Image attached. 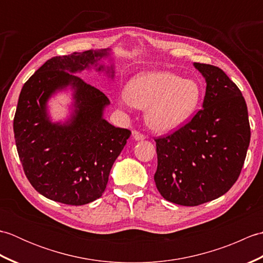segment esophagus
I'll return each mask as SVG.
<instances>
[{"mask_svg": "<svg viewBox=\"0 0 263 263\" xmlns=\"http://www.w3.org/2000/svg\"><path fill=\"white\" fill-rule=\"evenodd\" d=\"M132 136H133V138L136 139V140H143V139L146 138V136H144L143 133L139 132V131H137V130H135V131L132 132Z\"/></svg>", "mask_w": 263, "mask_h": 263, "instance_id": "34e87169", "label": "esophagus"}]
</instances>
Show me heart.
Listing matches in <instances>:
<instances>
[{"instance_id":"obj_1","label":"heart","mask_w":263,"mask_h":263,"mask_svg":"<svg viewBox=\"0 0 263 263\" xmlns=\"http://www.w3.org/2000/svg\"><path fill=\"white\" fill-rule=\"evenodd\" d=\"M200 87L192 79H182L171 72H148L133 78L122 102L147 109V122L156 131L180 126L197 108Z\"/></svg>"}]
</instances>
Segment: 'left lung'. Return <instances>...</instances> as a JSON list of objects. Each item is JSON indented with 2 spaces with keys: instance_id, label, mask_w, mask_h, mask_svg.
I'll return each instance as SVG.
<instances>
[{
  "instance_id": "obj_1",
  "label": "left lung",
  "mask_w": 263,
  "mask_h": 263,
  "mask_svg": "<svg viewBox=\"0 0 263 263\" xmlns=\"http://www.w3.org/2000/svg\"><path fill=\"white\" fill-rule=\"evenodd\" d=\"M194 66L206 82L203 108L171 135L155 139L156 186L167 201L187 206L219 198L234 185L251 138L238 87L218 66Z\"/></svg>"
}]
</instances>
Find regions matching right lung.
I'll return each mask as SVG.
<instances>
[{
    "label": "right lung",
    "mask_w": 263,
    "mask_h": 263,
    "mask_svg": "<svg viewBox=\"0 0 263 263\" xmlns=\"http://www.w3.org/2000/svg\"><path fill=\"white\" fill-rule=\"evenodd\" d=\"M106 55L86 51L54 57L21 89L13 119L16 150L32 187L53 201L81 205L102 197L111 166L131 136L103 119L107 96L73 74ZM66 85L75 89V115L66 125H55L48 120L46 103Z\"/></svg>",
    "instance_id": "add662e5"
}]
</instances>
